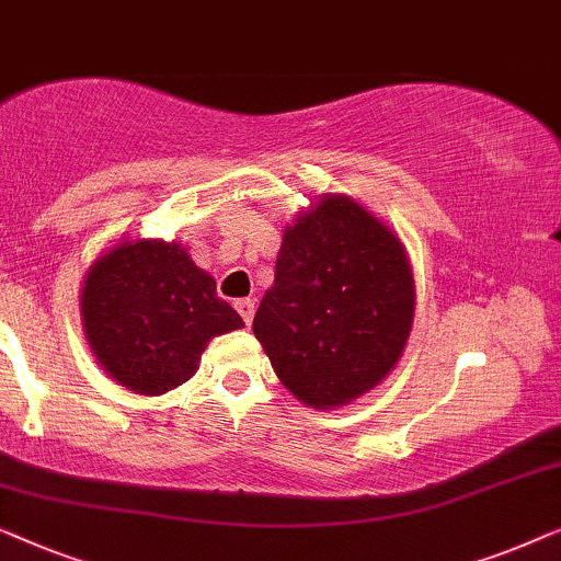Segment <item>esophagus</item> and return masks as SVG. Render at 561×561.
<instances>
[{"label": "esophagus", "instance_id": "esophagus-1", "mask_svg": "<svg viewBox=\"0 0 561 561\" xmlns=\"http://www.w3.org/2000/svg\"><path fill=\"white\" fill-rule=\"evenodd\" d=\"M233 307H236V310H239L243 322H247V325H251V320H254V310H256L254 299H236Z\"/></svg>", "mask_w": 561, "mask_h": 561}]
</instances>
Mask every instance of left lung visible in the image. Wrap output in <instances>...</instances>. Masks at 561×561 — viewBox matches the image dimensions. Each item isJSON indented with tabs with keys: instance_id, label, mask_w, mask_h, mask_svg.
Segmentation results:
<instances>
[{
	"instance_id": "8db88e82",
	"label": "left lung",
	"mask_w": 561,
	"mask_h": 561,
	"mask_svg": "<svg viewBox=\"0 0 561 561\" xmlns=\"http://www.w3.org/2000/svg\"><path fill=\"white\" fill-rule=\"evenodd\" d=\"M414 297L399 236L348 195H322L284 228L254 335L302 404L335 409L397 366Z\"/></svg>"
}]
</instances>
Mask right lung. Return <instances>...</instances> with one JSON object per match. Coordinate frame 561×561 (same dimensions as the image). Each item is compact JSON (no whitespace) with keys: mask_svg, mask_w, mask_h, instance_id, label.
Here are the masks:
<instances>
[{"mask_svg":"<svg viewBox=\"0 0 561 561\" xmlns=\"http://www.w3.org/2000/svg\"><path fill=\"white\" fill-rule=\"evenodd\" d=\"M81 318L101 368L145 397L185 383L213 337L243 328L183 243L157 239L114 243L91 264Z\"/></svg>","mask_w":561,"mask_h":561,"instance_id":"1","label":"right lung"}]
</instances>
